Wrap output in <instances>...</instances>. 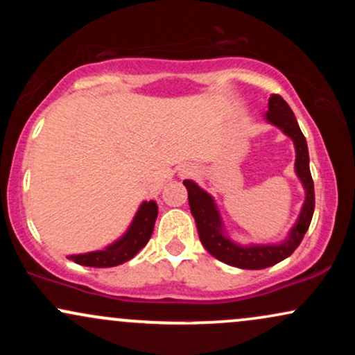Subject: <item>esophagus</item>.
Returning <instances> with one entry per match:
<instances>
[{
	"label": "esophagus",
	"instance_id": "esophagus-1",
	"mask_svg": "<svg viewBox=\"0 0 355 355\" xmlns=\"http://www.w3.org/2000/svg\"><path fill=\"white\" fill-rule=\"evenodd\" d=\"M195 173V170L191 168V166H183L180 170V177H191V175Z\"/></svg>",
	"mask_w": 355,
	"mask_h": 355
}]
</instances>
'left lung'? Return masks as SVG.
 Masks as SVG:
<instances>
[{"label": "left lung", "mask_w": 355, "mask_h": 355, "mask_svg": "<svg viewBox=\"0 0 355 355\" xmlns=\"http://www.w3.org/2000/svg\"><path fill=\"white\" fill-rule=\"evenodd\" d=\"M267 120L272 125L279 126L287 137L294 140L295 145V172L299 175L305 189V202L300 211L299 220L291 230L285 242L277 243V245H248L242 247L232 242L223 235L222 220H220L218 210L215 207L214 198L202 190L197 183L191 180H185L183 185L189 191V205L193 215L195 223H197L198 237H200L202 245L209 250L215 259L220 262L229 263L232 267L248 268V270H259V268H267L275 263L282 262L288 255L294 254V250L302 242L305 232H307L313 215V207H315V195H313V180L309 168V150L307 141H305L304 133L300 132L299 123H297L295 115L292 113L291 107L287 105L280 95H272L268 98V112Z\"/></svg>", "instance_id": "1"}]
</instances>
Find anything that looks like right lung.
<instances>
[{"instance_id": "1", "label": "right lung", "mask_w": 355, "mask_h": 355, "mask_svg": "<svg viewBox=\"0 0 355 355\" xmlns=\"http://www.w3.org/2000/svg\"><path fill=\"white\" fill-rule=\"evenodd\" d=\"M158 215V207L153 200L144 202L138 209L135 218H133L132 225L126 234L120 240H116L113 245L105 248V250L89 252V254L81 255H70L73 262L80 263V266L87 267H115L126 260L133 259L138 252L148 243L150 237L153 234L155 220Z\"/></svg>"}]
</instances>
